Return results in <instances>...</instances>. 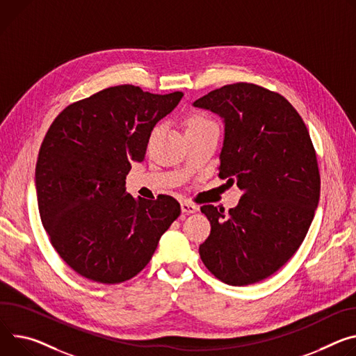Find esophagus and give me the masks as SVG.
I'll return each instance as SVG.
<instances>
[{
  "label": "esophagus",
  "mask_w": 356,
  "mask_h": 356,
  "mask_svg": "<svg viewBox=\"0 0 356 356\" xmlns=\"http://www.w3.org/2000/svg\"><path fill=\"white\" fill-rule=\"evenodd\" d=\"M181 211L183 213H186V214H191V213H196L197 210H199V207L197 206H195V204H191V203H188V202H181Z\"/></svg>",
  "instance_id": "34e87169"
}]
</instances>
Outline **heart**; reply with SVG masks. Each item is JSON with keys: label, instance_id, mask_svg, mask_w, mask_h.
I'll return each instance as SVG.
<instances>
[{"label": "heart", "instance_id": "heart-1", "mask_svg": "<svg viewBox=\"0 0 356 356\" xmlns=\"http://www.w3.org/2000/svg\"><path fill=\"white\" fill-rule=\"evenodd\" d=\"M214 127H216L214 122L202 113H191L186 119V134L207 131V129H214Z\"/></svg>", "mask_w": 356, "mask_h": 356}]
</instances>
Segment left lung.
<instances>
[{
    "mask_svg": "<svg viewBox=\"0 0 356 356\" xmlns=\"http://www.w3.org/2000/svg\"><path fill=\"white\" fill-rule=\"evenodd\" d=\"M193 106L222 119L218 176L243 190L229 214L202 207L211 224L202 261L229 285L258 282L300 248L318 207L321 177L308 129L284 96L254 83L225 85Z\"/></svg>",
    "mask_w": 356,
    "mask_h": 356,
    "instance_id": "8db88e82",
    "label": "left lung"
}]
</instances>
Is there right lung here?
Segmentation results:
<instances>
[{"instance_id": "right-lung-1", "label": "right lung", "mask_w": 356, "mask_h": 356, "mask_svg": "<svg viewBox=\"0 0 356 356\" xmlns=\"http://www.w3.org/2000/svg\"><path fill=\"white\" fill-rule=\"evenodd\" d=\"M183 98L139 86L104 89L63 109L41 145L35 187L51 244L74 271L102 284L134 278L180 216L170 196L132 197L126 175L156 123Z\"/></svg>"}]
</instances>
